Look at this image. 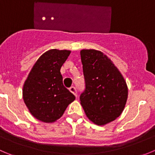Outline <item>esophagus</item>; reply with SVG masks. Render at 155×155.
<instances>
[{
	"mask_svg": "<svg viewBox=\"0 0 155 155\" xmlns=\"http://www.w3.org/2000/svg\"><path fill=\"white\" fill-rule=\"evenodd\" d=\"M70 91H71L72 93H73V94H74L75 96H77V92H76V88H75V87H71V88H70Z\"/></svg>",
	"mask_w": 155,
	"mask_h": 155,
	"instance_id": "esophagus-1",
	"label": "esophagus"
}]
</instances>
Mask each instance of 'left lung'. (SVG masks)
I'll list each match as a JSON object with an SVG mask.
<instances>
[{
  "label": "left lung",
  "mask_w": 155,
  "mask_h": 155,
  "mask_svg": "<svg viewBox=\"0 0 155 155\" xmlns=\"http://www.w3.org/2000/svg\"><path fill=\"white\" fill-rule=\"evenodd\" d=\"M85 90L80 104L89 120L104 126L120 116L128 97V87L113 61L100 51H80Z\"/></svg>",
  "instance_id": "8db88e82"
}]
</instances>
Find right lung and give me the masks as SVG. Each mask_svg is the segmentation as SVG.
<instances>
[{"mask_svg": "<svg viewBox=\"0 0 155 155\" xmlns=\"http://www.w3.org/2000/svg\"><path fill=\"white\" fill-rule=\"evenodd\" d=\"M69 50L51 49L40 57L28 73L22 97L30 114L41 122L51 124L61 117L76 99L63 84L61 68Z\"/></svg>", "mask_w": 155, "mask_h": 155, "instance_id": "1", "label": "right lung"}]
</instances>
